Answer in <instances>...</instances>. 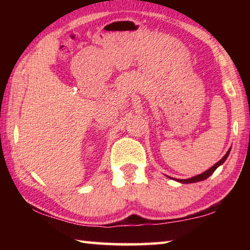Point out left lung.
Listing matches in <instances>:
<instances>
[{"instance_id":"obj_1","label":"left lung","mask_w":250,"mask_h":250,"mask_svg":"<svg viewBox=\"0 0 250 250\" xmlns=\"http://www.w3.org/2000/svg\"><path fill=\"white\" fill-rule=\"evenodd\" d=\"M229 152H230V149L227 151V153L223 156V159L222 160H219L218 162L215 164L214 167H211L209 170H207V171H205L204 173H202V174H200V175H196V176H193V177H191V179H186V180H176L177 182H181V183H195V182H200V181H204V180H206L207 177L208 176H210L211 174H213L214 173V171L216 170V168L219 167V166H222V164L225 162L226 161V159H227V156H228V154H229Z\"/></svg>"}]
</instances>
